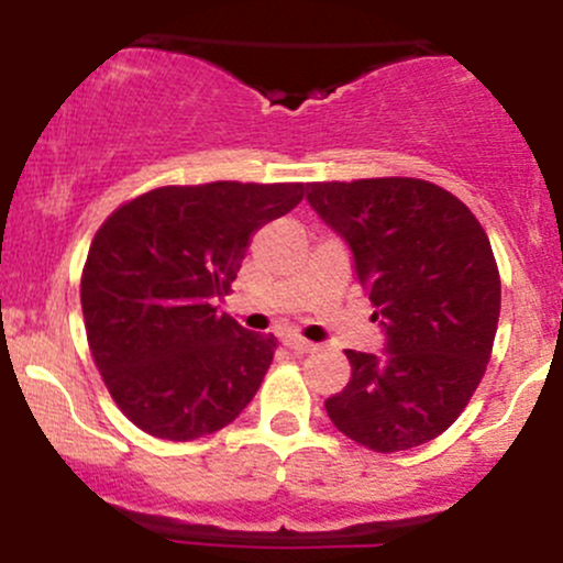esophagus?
<instances>
[{
    "instance_id": "1",
    "label": "esophagus",
    "mask_w": 563,
    "mask_h": 563,
    "mask_svg": "<svg viewBox=\"0 0 563 563\" xmlns=\"http://www.w3.org/2000/svg\"><path fill=\"white\" fill-rule=\"evenodd\" d=\"M283 344H286L290 352H296V354H309L314 349V344L312 341H307V339H301V335H296V333H288V335H283Z\"/></svg>"
}]
</instances>
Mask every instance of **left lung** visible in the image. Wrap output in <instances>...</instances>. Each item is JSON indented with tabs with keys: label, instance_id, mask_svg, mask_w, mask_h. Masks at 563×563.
Segmentation results:
<instances>
[{
	"label": "left lung",
	"instance_id": "1",
	"mask_svg": "<svg viewBox=\"0 0 563 563\" xmlns=\"http://www.w3.org/2000/svg\"><path fill=\"white\" fill-rule=\"evenodd\" d=\"M346 243L384 352L346 349L352 378L325 399L335 429L376 452L442 434L487 371L500 275L487 232L452 192L410 177L307 185Z\"/></svg>",
	"mask_w": 563,
	"mask_h": 563
}]
</instances>
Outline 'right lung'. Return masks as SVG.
<instances>
[{"instance_id":"obj_1","label":"right lung","mask_w":563,"mask_h":563,"mask_svg":"<svg viewBox=\"0 0 563 563\" xmlns=\"http://www.w3.org/2000/svg\"><path fill=\"white\" fill-rule=\"evenodd\" d=\"M301 198L303 185L158 187L97 230L81 275L89 349L142 431L190 442L254 399L275 335L245 331L214 301L230 294L254 232Z\"/></svg>"}]
</instances>
